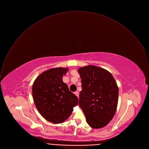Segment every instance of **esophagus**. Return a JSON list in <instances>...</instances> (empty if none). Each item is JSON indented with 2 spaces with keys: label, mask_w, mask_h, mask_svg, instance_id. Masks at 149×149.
I'll return each mask as SVG.
<instances>
[{
  "label": "esophagus",
  "mask_w": 149,
  "mask_h": 149,
  "mask_svg": "<svg viewBox=\"0 0 149 149\" xmlns=\"http://www.w3.org/2000/svg\"><path fill=\"white\" fill-rule=\"evenodd\" d=\"M74 93V95H75L77 97H79V92H75Z\"/></svg>",
  "instance_id": "obj_1"
}]
</instances>
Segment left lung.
<instances>
[{"mask_svg": "<svg viewBox=\"0 0 149 149\" xmlns=\"http://www.w3.org/2000/svg\"><path fill=\"white\" fill-rule=\"evenodd\" d=\"M81 82L79 104L87 123L91 127L100 129L113 118L117 106L118 88L107 70L88 66L78 70Z\"/></svg>", "mask_w": 149, "mask_h": 149, "instance_id": "8db88e82", "label": "left lung"}]
</instances>
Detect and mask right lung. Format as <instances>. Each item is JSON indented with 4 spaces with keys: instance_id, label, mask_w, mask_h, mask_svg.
Listing matches in <instances>:
<instances>
[{
    "instance_id": "add662e5",
    "label": "right lung",
    "mask_w": 149,
    "mask_h": 149,
    "mask_svg": "<svg viewBox=\"0 0 149 149\" xmlns=\"http://www.w3.org/2000/svg\"><path fill=\"white\" fill-rule=\"evenodd\" d=\"M68 69H51L41 73L32 86L34 103L40 114L53 123H62L70 117L77 97L63 83L62 77Z\"/></svg>"
}]
</instances>
